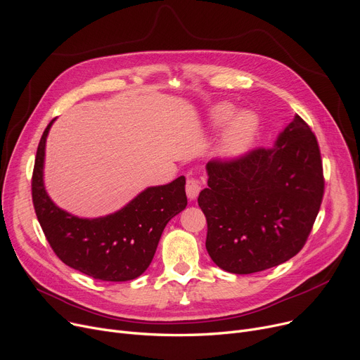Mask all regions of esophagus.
<instances>
[{"mask_svg":"<svg viewBox=\"0 0 360 360\" xmlns=\"http://www.w3.org/2000/svg\"><path fill=\"white\" fill-rule=\"evenodd\" d=\"M185 191H186L188 198L195 200L201 191V182L195 178H188L186 185H185Z\"/></svg>","mask_w":360,"mask_h":360,"instance_id":"esophagus-1","label":"esophagus"}]
</instances>
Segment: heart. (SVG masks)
Wrapping results in <instances>:
<instances>
[{"mask_svg": "<svg viewBox=\"0 0 360 360\" xmlns=\"http://www.w3.org/2000/svg\"><path fill=\"white\" fill-rule=\"evenodd\" d=\"M235 106L231 103H220L210 112V120L214 127H223L235 115ZM257 120L250 112H242L224 129L219 150L224 158H236L247 150L255 136Z\"/></svg>", "mask_w": 360, "mask_h": 360, "instance_id": "1", "label": "heart"}]
</instances>
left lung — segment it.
Returning a JSON list of instances; mask_svg holds the SVG:
<instances>
[{
	"instance_id": "1",
	"label": "left lung",
	"mask_w": 360,
	"mask_h": 360,
	"mask_svg": "<svg viewBox=\"0 0 360 360\" xmlns=\"http://www.w3.org/2000/svg\"><path fill=\"white\" fill-rule=\"evenodd\" d=\"M209 188L198 195L207 219L205 248L216 266L251 274L286 262L312 231L324 195L316 137L299 115L274 147L255 148L205 166Z\"/></svg>"
}]
</instances>
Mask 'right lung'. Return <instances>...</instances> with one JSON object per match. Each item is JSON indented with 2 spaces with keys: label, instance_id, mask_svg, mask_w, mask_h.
<instances>
[{
  "label": "right lung",
  "instance_id": "right-lung-1",
  "mask_svg": "<svg viewBox=\"0 0 360 360\" xmlns=\"http://www.w3.org/2000/svg\"><path fill=\"white\" fill-rule=\"evenodd\" d=\"M52 120L37 146L32 198L37 220L51 248L68 267L103 281H127L141 276L155 257L167 221L186 207L185 176L148 186L121 210L82 219L60 209L44 185L45 144Z\"/></svg>",
  "mask_w": 360,
  "mask_h": 360
}]
</instances>
